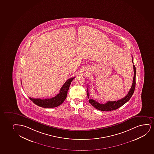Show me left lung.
I'll return each instance as SVG.
<instances>
[{
	"label": "left lung",
	"mask_w": 154,
	"mask_h": 154,
	"mask_svg": "<svg viewBox=\"0 0 154 154\" xmlns=\"http://www.w3.org/2000/svg\"><path fill=\"white\" fill-rule=\"evenodd\" d=\"M133 59L132 57V63H133ZM133 70H134V77L133 79V83L131 86V89L128 93L127 95H126L124 98L115 101H108L105 104H100L99 103L97 102V101L94 100L93 99H90L89 100L90 103L92 106H93L94 108L98 110H102V111H112V110H115L117 108H119L122 106L123 105L125 104V103L129 101L132 95H133L135 87V76H136V69L134 65H133ZM88 97L89 98V92L88 89Z\"/></svg>",
	"instance_id": "obj_1"
}]
</instances>
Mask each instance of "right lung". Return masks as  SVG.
Listing matches in <instances>:
<instances>
[{
  "label": "right lung",
  "instance_id": "obj_1",
  "mask_svg": "<svg viewBox=\"0 0 154 154\" xmlns=\"http://www.w3.org/2000/svg\"><path fill=\"white\" fill-rule=\"evenodd\" d=\"M75 78V77H73L67 80L61 88L60 93L53 97L46 99H34L31 98L30 97L29 98L34 104L44 108H50L59 106V105L63 103L66 98L70 83Z\"/></svg>",
  "mask_w": 154,
  "mask_h": 154
}]
</instances>
